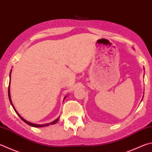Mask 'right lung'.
<instances>
[{
  "label": "right lung",
  "instance_id": "obj_1",
  "mask_svg": "<svg viewBox=\"0 0 152 152\" xmlns=\"http://www.w3.org/2000/svg\"><path fill=\"white\" fill-rule=\"evenodd\" d=\"M11 72H12V70H10V74H11ZM8 94H9V98L10 102L11 105H12V106L14 110H15V111L16 112V114H18V116L21 118V120H23V121H24V122H25L26 124H28L29 126H32V127H35V128H41V127H45V126H48L49 125H52V124H56V123L58 122V121L60 117H58V118H57V119H56L55 120H54L53 122H50V123H48V124H33V123H31V122H28V121H26V120H24V118H23V117H22L20 114H18V113L17 112V111H16V109L15 108V107H14V106H13L12 102V100H11V98H10V83H9V90H8ZM66 96H65V97H64V99H65L66 98Z\"/></svg>",
  "mask_w": 152,
  "mask_h": 152
}]
</instances>
